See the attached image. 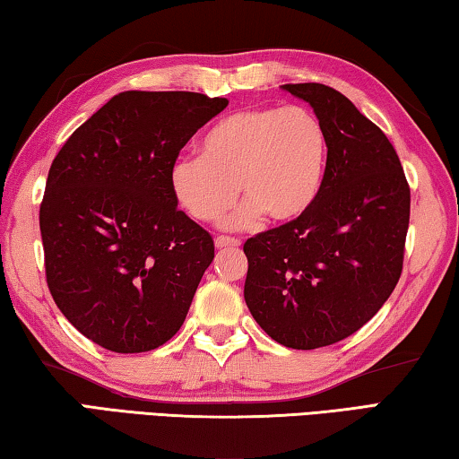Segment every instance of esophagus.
<instances>
[{
  "label": "esophagus",
  "instance_id": "esophagus-1",
  "mask_svg": "<svg viewBox=\"0 0 459 459\" xmlns=\"http://www.w3.org/2000/svg\"><path fill=\"white\" fill-rule=\"evenodd\" d=\"M239 244H242V242H239L238 238H230V236H217L215 238V247H220V250H221V247H238Z\"/></svg>",
  "mask_w": 459,
  "mask_h": 459
}]
</instances>
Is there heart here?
<instances>
[{"mask_svg": "<svg viewBox=\"0 0 459 459\" xmlns=\"http://www.w3.org/2000/svg\"><path fill=\"white\" fill-rule=\"evenodd\" d=\"M199 152V159H180L170 169L172 195L193 220H220L242 191L247 201L231 223L262 213L287 223L317 199L329 140L311 109L270 105L220 119L203 136Z\"/></svg>", "mask_w": 459, "mask_h": 459, "instance_id": "heart-1", "label": "heart"}]
</instances>
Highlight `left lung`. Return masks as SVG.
<instances>
[{
  "instance_id": "obj_1",
  "label": "left lung",
  "mask_w": 459,
  "mask_h": 459,
  "mask_svg": "<svg viewBox=\"0 0 459 459\" xmlns=\"http://www.w3.org/2000/svg\"><path fill=\"white\" fill-rule=\"evenodd\" d=\"M282 87L325 127L327 170L303 215L244 244V299L274 342L315 350L356 333L394 290L411 189L394 146L348 97L321 82Z\"/></svg>"
}]
</instances>
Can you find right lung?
Masks as SVG:
<instances>
[{"instance_id":"obj_1","label":"right lung","mask_w":459,"mask_h":459,"mask_svg":"<svg viewBox=\"0 0 459 459\" xmlns=\"http://www.w3.org/2000/svg\"><path fill=\"white\" fill-rule=\"evenodd\" d=\"M225 108L193 91L117 93L52 160L40 203L47 284L101 348L150 351L183 325L215 247L177 207L170 169Z\"/></svg>"}]
</instances>
